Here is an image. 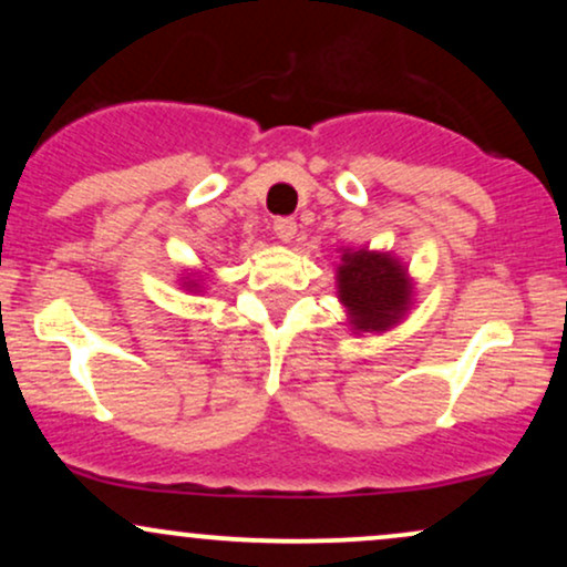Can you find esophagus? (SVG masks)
Returning <instances> with one entry per match:
<instances>
[{"mask_svg": "<svg viewBox=\"0 0 567 567\" xmlns=\"http://www.w3.org/2000/svg\"><path fill=\"white\" fill-rule=\"evenodd\" d=\"M296 231H298V224L292 218H277L275 220V234H277V239L279 243H292V239H296Z\"/></svg>", "mask_w": 567, "mask_h": 567, "instance_id": "1", "label": "esophagus"}]
</instances>
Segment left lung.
Wrapping results in <instances>:
<instances>
[{"instance_id":"1","label":"left lung","mask_w":567,"mask_h":567,"mask_svg":"<svg viewBox=\"0 0 567 567\" xmlns=\"http://www.w3.org/2000/svg\"><path fill=\"white\" fill-rule=\"evenodd\" d=\"M336 296L347 311L351 333H386L408 317L415 282L392 250L341 247Z\"/></svg>"}]
</instances>
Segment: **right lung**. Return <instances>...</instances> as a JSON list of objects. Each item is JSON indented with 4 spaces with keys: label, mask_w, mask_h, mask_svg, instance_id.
Returning a JSON list of instances; mask_svg holds the SVG:
<instances>
[{
    "label": "right lung",
    "mask_w": 567,
    "mask_h": 567,
    "mask_svg": "<svg viewBox=\"0 0 567 567\" xmlns=\"http://www.w3.org/2000/svg\"><path fill=\"white\" fill-rule=\"evenodd\" d=\"M181 288L188 292H205V275H202V271H186V275L181 277Z\"/></svg>",
    "instance_id": "obj_1"
}]
</instances>
